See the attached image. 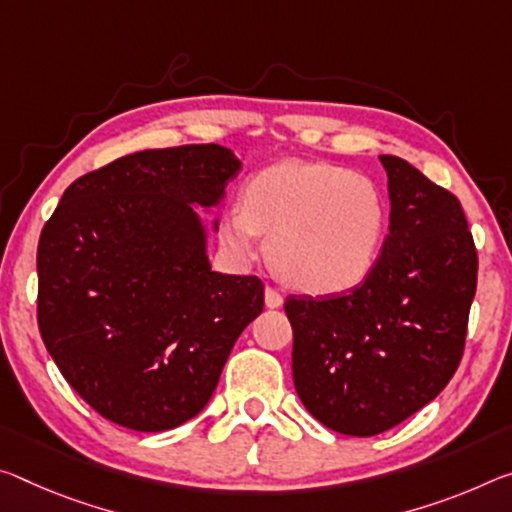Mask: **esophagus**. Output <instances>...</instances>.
<instances>
[{"label":"esophagus","instance_id":"1","mask_svg":"<svg viewBox=\"0 0 512 512\" xmlns=\"http://www.w3.org/2000/svg\"><path fill=\"white\" fill-rule=\"evenodd\" d=\"M264 300H266V307H271V310H275V307L282 305V294L278 289L273 287H266L264 291Z\"/></svg>","mask_w":512,"mask_h":512}]
</instances>
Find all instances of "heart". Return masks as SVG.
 <instances>
[{"label":"heart","mask_w":512,"mask_h":512,"mask_svg":"<svg viewBox=\"0 0 512 512\" xmlns=\"http://www.w3.org/2000/svg\"><path fill=\"white\" fill-rule=\"evenodd\" d=\"M385 232V200L371 177L326 161H282L257 173L241 209L221 216V237L250 255L269 237L273 273L305 294H339L367 278Z\"/></svg>","instance_id":"1"}]
</instances>
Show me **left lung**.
Returning <instances> with one entry per match:
<instances>
[{
  "instance_id": "left-lung-1",
  "label": "left lung",
  "mask_w": 512,
  "mask_h": 512,
  "mask_svg": "<svg viewBox=\"0 0 512 512\" xmlns=\"http://www.w3.org/2000/svg\"><path fill=\"white\" fill-rule=\"evenodd\" d=\"M387 170L389 234L367 280L337 296H289L291 369L314 419L385 433L431 403L465 353L478 255L460 200L401 157Z\"/></svg>"
}]
</instances>
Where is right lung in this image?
I'll use <instances>...</instances> for the list:
<instances>
[{
    "mask_svg": "<svg viewBox=\"0 0 512 512\" xmlns=\"http://www.w3.org/2000/svg\"><path fill=\"white\" fill-rule=\"evenodd\" d=\"M237 170L216 143L127 154L72 182L40 232V337L113 424L159 433L196 417L264 310L257 275L212 271L193 212Z\"/></svg>",
    "mask_w": 512,
    "mask_h": 512,
    "instance_id": "add662e5",
    "label": "right lung"
}]
</instances>
